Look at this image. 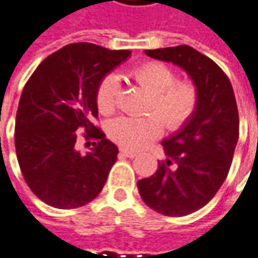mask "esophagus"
<instances>
[{
  "label": "esophagus",
  "instance_id": "esophagus-1",
  "mask_svg": "<svg viewBox=\"0 0 258 258\" xmlns=\"http://www.w3.org/2000/svg\"><path fill=\"white\" fill-rule=\"evenodd\" d=\"M119 153H121L122 156H125V157H136V156H137V153H136V151L127 150V149H121Z\"/></svg>",
  "mask_w": 258,
  "mask_h": 258
}]
</instances>
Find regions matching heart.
<instances>
[{
    "mask_svg": "<svg viewBox=\"0 0 258 258\" xmlns=\"http://www.w3.org/2000/svg\"><path fill=\"white\" fill-rule=\"evenodd\" d=\"M131 78L150 94L147 109L154 114L115 118L108 125V134L119 146L139 150L162 134V119L172 130L185 124L195 111L198 89L190 81H174L173 69L162 62L141 64L131 72ZM118 89V79L114 75L107 76L99 84L96 91V105L102 114L114 112Z\"/></svg>",
    "mask_w": 258,
    "mask_h": 258,
    "instance_id": "heart-1",
    "label": "heart"
}]
</instances>
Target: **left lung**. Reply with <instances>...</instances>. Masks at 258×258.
<instances>
[{
	"mask_svg": "<svg viewBox=\"0 0 258 258\" xmlns=\"http://www.w3.org/2000/svg\"><path fill=\"white\" fill-rule=\"evenodd\" d=\"M182 68L198 89L195 111L162 141L166 160L137 182L143 201L167 217L195 212L215 196L231 167L238 141V109L230 79L214 60L190 46L146 50Z\"/></svg>",
	"mask_w": 258,
	"mask_h": 258,
	"instance_id": "1",
	"label": "left lung"
}]
</instances>
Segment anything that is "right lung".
Listing matches in <instances>:
<instances>
[{
    "instance_id": "1",
    "label": "right lung",
    "mask_w": 258,
    "mask_h": 258,
    "mask_svg": "<svg viewBox=\"0 0 258 258\" xmlns=\"http://www.w3.org/2000/svg\"><path fill=\"white\" fill-rule=\"evenodd\" d=\"M130 50L72 43L40 63L23 89L16 118V153L24 180L44 204L59 209L86 205L107 182L118 147L91 122L96 91ZM95 138L86 155L74 149L76 131Z\"/></svg>"
}]
</instances>
